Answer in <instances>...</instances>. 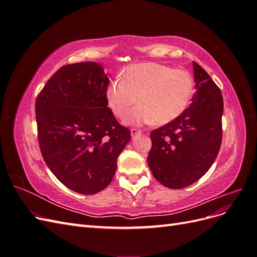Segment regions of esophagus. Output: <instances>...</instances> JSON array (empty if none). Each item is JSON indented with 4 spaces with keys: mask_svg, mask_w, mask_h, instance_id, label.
Instances as JSON below:
<instances>
[{
    "mask_svg": "<svg viewBox=\"0 0 257 257\" xmlns=\"http://www.w3.org/2000/svg\"><path fill=\"white\" fill-rule=\"evenodd\" d=\"M142 133H143V132L141 130H137V128H132L131 130V135L132 136H136V135H139Z\"/></svg>",
    "mask_w": 257,
    "mask_h": 257,
    "instance_id": "obj_1",
    "label": "esophagus"
}]
</instances>
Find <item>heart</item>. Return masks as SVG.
<instances>
[{
    "label": "heart",
    "instance_id": "heart-1",
    "mask_svg": "<svg viewBox=\"0 0 257 257\" xmlns=\"http://www.w3.org/2000/svg\"><path fill=\"white\" fill-rule=\"evenodd\" d=\"M193 93L194 80L188 71L145 62L127 66L121 78L110 81L106 98L114 115L124 119L138 97L139 106L127 118L128 124H167L184 112Z\"/></svg>",
    "mask_w": 257,
    "mask_h": 257
}]
</instances>
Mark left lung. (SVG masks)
<instances>
[{
	"label": "left lung",
	"instance_id": "obj_1",
	"mask_svg": "<svg viewBox=\"0 0 257 257\" xmlns=\"http://www.w3.org/2000/svg\"><path fill=\"white\" fill-rule=\"evenodd\" d=\"M196 92L184 112L151 132L148 165L169 189L196 182L213 164L222 143L223 96L205 69L193 62Z\"/></svg>",
	"mask_w": 257,
	"mask_h": 257
}]
</instances>
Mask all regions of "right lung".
I'll list each match as a JSON object with an SVG mask.
<instances>
[{
    "label": "right lung",
    "instance_id": "add662e5",
    "mask_svg": "<svg viewBox=\"0 0 257 257\" xmlns=\"http://www.w3.org/2000/svg\"><path fill=\"white\" fill-rule=\"evenodd\" d=\"M109 82L95 62L62 66L35 102L37 137L46 164L60 182L84 195L111 182L131 131L108 107Z\"/></svg>",
    "mask_w": 257,
    "mask_h": 257
}]
</instances>
